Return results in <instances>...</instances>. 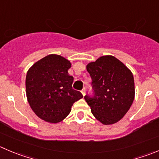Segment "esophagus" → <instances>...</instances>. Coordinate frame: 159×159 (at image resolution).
Returning a JSON list of instances; mask_svg holds the SVG:
<instances>
[{
	"label": "esophagus",
	"instance_id": "esophagus-1",
	"mask_svg": "<svg viewBox=\"0 0 159 159\" xmlns=\"http://www.w3.org/2000/svg\"><path fill=\"white\" fill-rule=\"evenodd\" d=\"M81 93H82V95H85V92H86V89H85V88H83L82 90H81Z\"/></svg>",
	"mask_w": 159,
	"mask_h": 159
}]
</instances>
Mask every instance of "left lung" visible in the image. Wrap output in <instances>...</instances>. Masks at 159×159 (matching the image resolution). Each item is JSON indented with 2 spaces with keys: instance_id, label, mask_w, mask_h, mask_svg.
Wrapping results in <instances>:
<instances>
[{
  "instance_id": "obj_1",
  "label": "left lung",
  "mask_w": 159,
  "mask_h": 159,
  "mask_svg": "<svg viewBox=\"0 0 159 159\" xmlns=\"http://www.w3.org/2000/svg\"><path fill=\"white\" fill-rule=\"evenodd\" d=\"M93 95L84 99L94 116L105 125L115 124L124 116L134 98V80L131 71L112 56H103L89 63Z\"/></svg>"
}]
</instances>
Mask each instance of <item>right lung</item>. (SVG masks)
I'll list each match as a JSON object with an SVG mask.
<instances>
[{"label": "right lung", "mask_w": 159, "mask_h": 159, "mask_svg": "<svg viewBox=\"0 0 159 159\" xmlns=\"http://www.w3.org/2000/svg\"><path fill=\"white\" fill-rule=\"evenodd\" d=\"M70 61L50 54L37 61L27 72L26 95L33 112L49 123L61 122L70 113L71 106L83 97L73 89L74 78L67 70Z\"/></svg>", "instance_id": "right-lung-1"}]
</instances>
